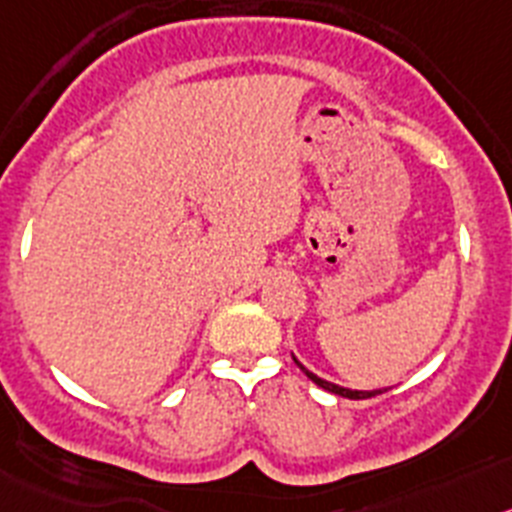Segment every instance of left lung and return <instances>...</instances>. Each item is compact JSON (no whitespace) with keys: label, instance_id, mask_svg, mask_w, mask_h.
Segmentation results:
<instances>
[{"label":"left lung","instance_id":"1","mask_svg":"<svg viewBox=\"0 0 512 512\" xmlns=\"http://www.w3.org/2000/svg\"><path fill=\"white\" fill-rule=\"evenodd\" d=\"M293 362H296V365L301 367L303 372H306V377H308V380H313V382H316V385H319V388L329 390V393H334V395H342V398H349V400L375 398V395H380V393H385V390H388V388H382V390H349V388H342V385H334V382H329V380H324V377H319V375H313V372H308L306 367H303L301 362H298L296 357H293Z\"/></svg>","mask_w":512,"mask_h":512}]
</instances>
